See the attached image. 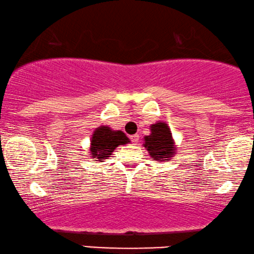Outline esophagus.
Listing matches in <instances>:
<instances>
[{"instance_id":"34e87169","label":"esophagus","mask_w":254,"mask_h":254,"mask_svg":"<svg viewBox=\"0 0 254 254\" xmlns=\"http://www.w3.org/2000/svg\"><path fill=\"white\" fill-rule=\"evenodd\" d=\"M130 140H131V142H133V143H137V142H138V134L131 135Z\"/></svg>"}]
</instances>
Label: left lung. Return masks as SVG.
Wrapping results in <instances>:
<instances>
[{
    "mask_svg": "<svg viewBox=\"0 0 254 254\" xmlns=\"http://www.w3.org/2000/svg\"><path fill=\"white\" fill-rule=\"evenodd\" d=\"M151 134L144 137V148L154 161H170L176 154L172 133L165 123H156L150 126Z\"/></svg>",
    "mask_w": 254,
    "mask_h": 254,
    "instance_id": "1",
    "label": "left lung"
}]
</instances>
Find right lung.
<instances>
[{
	"instance_id": "1",
	"label": "right lung",
	"mask_w": 254,
	"mask_h": 254,
	"mask_svg": "<svg viewBox=\"0 0 254 254\" xmlns=\"http://www.w3.org/2000/svg\"><path fill=\"white\" fill-rule=\"evenodd\" d=\"M129 138L121 130H113L110 127L100 126L96 128L91 137L90 154L96 161L102 162L106 157H110L114 149L119 145L127 144Z\"/></svg>"
}]
</instances>
